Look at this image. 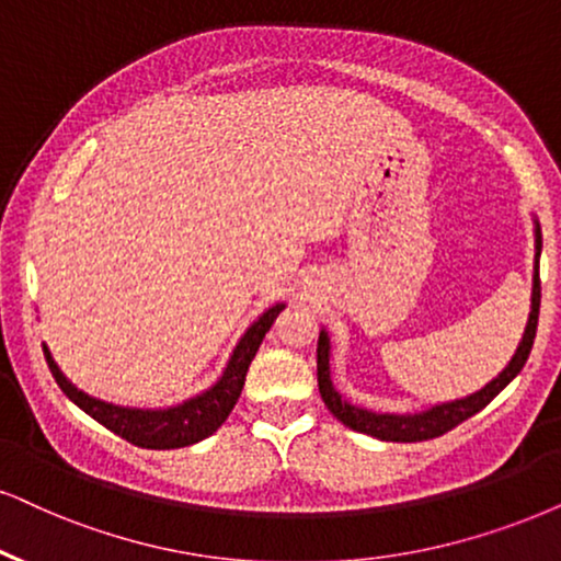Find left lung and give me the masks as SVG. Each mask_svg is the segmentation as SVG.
Segmentation results:
<instances>
[{"mask_svg": "<svg viewBox=\"0 0 561 561\" xmlns=\"http://www.w3.org/2000/svg\"><path fill=\"white\" fill-rule=\"evenodd\" d=\"M536 225V266H534V293H530V316L526 323V333H523L520 344L510 359L505 370H502L497 378L489 380L484 388L477 393L466 396V399H456L448 403H437L427 411H420V414H378V411L354 407L342 393L333 388L331 382V342L329 333L321 331L318 336V391H321V399L333 416L339 422L346 424V427L354 432H363V435L386 439V443H422V439H432L445 435L453 427H458L460 422H466L469 416L477 414L486 407L489 401L497 396L502 388L507 386L510 380L515 378L517 373L526 365L530 350H534L536 339V325H538V308H541V279H538V256H541V225L534 219Z\"/></svg>", "mask_w": 561, "mask_h": 561, "instance_id": "8db88e82", "label": "left lung"}]
</instances>
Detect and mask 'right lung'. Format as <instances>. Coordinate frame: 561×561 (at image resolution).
Here are the masks:
<instances>
[{"label":"right lung","instance_id":"1","mask_svg":"<svg viewBox=\"0 0 561 561\" xmlns=\"http://www.w3.org/2000/svg\"><path fill=\"white\" fill-rule=\"evenodd\" d=\"M285 310V302H276L266 310L264 316H259V321L248 325V331L240 336V342L232 350L228 367L215 386L207 388L204 393L186 399L183 403L168 409H129V407H116V403L92 399L80 388L69 382L67 375L59 370V365L54 363L51 352L44 344V354L48 370L59 382L64 393L80 407L84 414H90L92 420L101 422L103 427L116 432L118 437H124L126 443L137 445V448H150V450H170V448H186L198 439L209 437L211 432L222 427V422L228 420L232 407L240 399L243 391L245 373L251 367L253 357H256L261 342H264L266 331L272 329L274 318Z\"/></svg>","mask_w":561,"mask_h":561}]
</instances>
